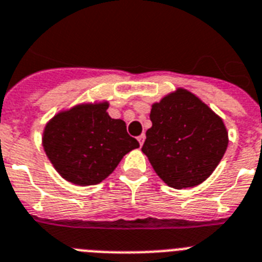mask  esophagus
I'll return each instance as SVG.
<instances>
[{"label":"esophagus","instance_id":"34e87169","mask_svg":"<svg viewBox=\"0 0 262 262\" xmlns=\"http://www.w3.org/2000/svg\"><path fill=\"white\" fill-rule=\"evenodd\" d=\"M138 142H140V145L142 146V144H144V141H145V135H141V136H138L137 137Z\"/></svg>","mask_w":262,"mask_h":262}]
</instances>
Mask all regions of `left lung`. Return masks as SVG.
<instances>
[{
  "mask_svg": "<svg viewBox=\"0 0 262 262\" xmlns=\"http://www.w3.org/2000/svg\"><path fill=\"white\" fill-rule=\"evenodd\" d=\"M149 118L141 150L159 178L176 190L205 182L227 149L222 118L182 87L155 102Z\"/></svg>",
  "mask_w": 262,
  "mask_h": 262,
  "instance_id": "8db88e82",
  "label": "left lung"
}]
</instances>
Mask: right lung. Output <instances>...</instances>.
Returning a JSON list of instances; mask_svg holds the SVG:
<instances>
[{
	"label": "right lung",
	"mask_w": 262,
	"mask_h": 262,
	"mask_svg": "<svg viewBox=\"0 0 262 262\" xmlns=\"http://www.w3.org/2000/svg\"><path fill=\"white\" fill-rule=\"evenodd\" d=\"M109 102L78 103L47 122L42 146L57 173L76 186L105 180L122 157L140 146L122 120L107 113Z\"/></svg>",
	"instance_id": "1"
}]
</instances>
